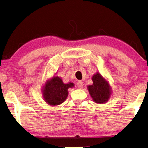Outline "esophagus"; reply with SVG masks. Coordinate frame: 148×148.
Here are the masks:
<instances>
[{
  "label": "esophagus",
  "instance_id": "34e87169",
  "mask_svg": "<svg viewBox=\"0 0 148 148\" xmlns=\"http://www.w3.org/2000/svg\"><path fill=\"white\" fill-rule=\"evenodd\" d=\"M77 86L78 88L81 89V88H82L84 87V84H83V82L82 81H79V82H77Z\"/></svg>",
  "mask_w": 148,
  "mask_h": 148
}]
</instances>
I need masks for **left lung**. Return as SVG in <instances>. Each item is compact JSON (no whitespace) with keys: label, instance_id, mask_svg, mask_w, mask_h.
<instances>
[{"label":"left lung","instance_id":"obj_1","mask_svg":"<svg viewBox=\"0 0 148 148\" xmlns=\"http://www.w3.org/2000/svg\"><path fill=\"white\" fill-rule=\"evenodd\" d=\"M92 80L93 84L88 86V89L93 101L99 104L106 102L110 98L111 92L108 81L99 73L92 77Z\"/></svg>","mask_w":148,"mask_h":148}]
</instances>
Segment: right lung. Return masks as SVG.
<instances>
[{
  "label": "right lung",
  "mask_w": 148,
  "mask_h": 148,
  "mask_svg": "<svg viewBox=\"0 0 148 148\" xmlns=\"http://www.w3.org/2000/svg\"><path fill=\"white\" fill-rule=\"evenodd\" d=\"M73 82L64 84L62 80L57 76L48 80L42 90L43 98L47 104L51 106H57L67 99L68 88H73Z\"/></svg>",
  "instance_id": "add662e5"
}]
</instances>
